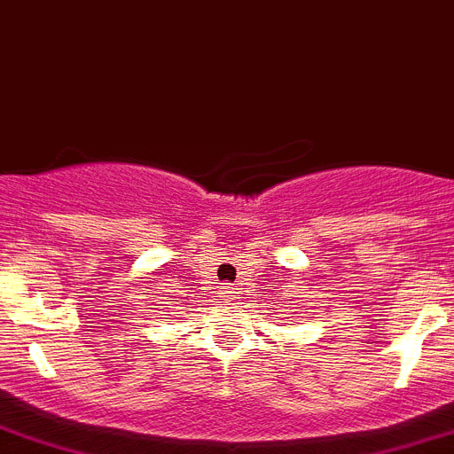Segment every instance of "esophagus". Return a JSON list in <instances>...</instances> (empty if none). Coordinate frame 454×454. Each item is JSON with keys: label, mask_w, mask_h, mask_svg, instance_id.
<instances>
[{"label": "esophagus", "mask_w": 454, "mask_h": 454, "mask_svg": "<svg viewBox=\"0 0 454 454\" xmlns=\"http://www.w3.org/2000/svg\"><path fill=\"white\" fill-rule=\"evenodd\" d=\"M222 294H223V296L231 298V301H232V298H237V296H235V294H237V287H232V285H223V287H222Z\"/></svg>", "instance_id": "esophagus-1"}]
</instances>
